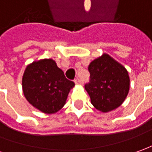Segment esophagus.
<instances>
[{
    "label": "esophagus",
    "instance_id": "34e87169",
    "mask_svg": "<svg viewBox=\"0 0 152 152\" xmlns=\"http://www.w3.org/2000/svg\"><path fill=\"white\" fill-rule=\"evenodd\" d=\"M75 84H76V85H80V79H78V78H77V79H76V80H75Z\"/></svg>",
    "mask_w": 152,
    "mask_h": 152
}]
</instances>
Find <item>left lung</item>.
Returning <instances> with one entry per match:
<instances>
[{
    "label": "left lung",
    "mask_w": 152,
    "mask_h": 152,
    "mask_svg": "<svg viewBox=\"0 0 152 152\" xmlns=\"http://www.w3.org/2000/svg\"><path fill=\"white\" fill-rule=\"evenodd\" d=\"M91 80L85 89L93 106L103 113L119 107L130 90V76L123 65L106 53L90 63Z\"/></svg>",
    "instance_id": "8db88e82"
}]
</instances>
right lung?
Masks as SVG:
<instances>
[{
	"label": "right lung",
	"instance_id": "right-lung-1",
	"mask_svg": "<svg viewBox=\"0 0 152 152\" xmlns=\"http://www.w3.org/2000/svg\"><path fill=\"white\" fill-rule=\"evenodd\" d=\"M75 86L67 80L52 59L30 63L22 76V91L27 102L46 114H54L65 106L68 94Z\"/></svg>",
	"mask_w": 152,
	"mask_h": 152
}]
</instances>
